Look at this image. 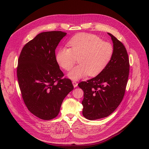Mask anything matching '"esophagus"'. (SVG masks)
<instances>
[{
  "label": "esophagus",
  "instance_id": "1",
  "mask_svg": "<svg viewBox=\"0 0 149 149\" xmlns=\"http://www.w3.org/2000/svg\"><path fill=\"white\" fill-rule=\"evenodd\" d=\"M72 83H73V85L74 87H77V84H78V83H77L76 81H72Z\"/></svg>",
  "mask_w": 149,
  "mask_h": 149
}]
</instances>
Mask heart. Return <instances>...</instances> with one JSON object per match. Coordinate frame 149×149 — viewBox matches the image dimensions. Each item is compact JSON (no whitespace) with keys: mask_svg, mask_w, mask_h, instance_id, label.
<instances>
[{"mask_svg":"<svg viewBox=\"0 0 149 149\" xmlns=\"http://www.w3.org/2000/svg\"><path fill=\"white\" fill-rule=\"evenodd\" d=\"M70 48L62 47L56 54L57 63L65 70H69L78 58L79 65L69 73L73 80L88 75L96 76L109 64L113 54L112 45L91 33H80L70 39Z\"/></svg>","mask_w":149,"mask_h":149,"instance_id":"b5f03b06","label":"heart"}]
</instances>
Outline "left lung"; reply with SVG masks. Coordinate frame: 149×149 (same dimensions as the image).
<instances>
[{
	"label": "left lung",
	"mask_w": 149,
	"mask_h": 149,
	"mask_svg": "<svg viewBox=\"0 0 149 149\" xmlns=\"http://www.w3.org/2000/svg\"><path fill=\"white\" fill-rule=\"evenodd\" d=\"M113 43V54L97 76L78 84L84 92L83 115L93 120L111 114L122 102L129 75V59L124 45L108 33Z\"/></svg>",
	"instance_id": "obj_1"
}]
</instances>
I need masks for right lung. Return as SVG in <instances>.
I'll return each mask as SVG.
<instances>
[{
  "instance_id": "1",
  "label": "right lung",
  "mask_w": 149,
  "mask_h": 149,
  "mask_svg": "<svg viewBox=\"0 0 149 149\" xmlns=\"http://www.w3.org/2000/svg\"><path fill=\"white\" fill-rule=\"evenodd\" d=\"M67 33L62 31L38 34L23 47L18 59L17 77L23 102L42 120L55 118L63 99L74 88L56 60L55 49Z\"/></svg>"
}]
</instances>
